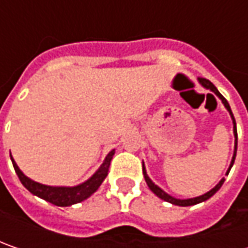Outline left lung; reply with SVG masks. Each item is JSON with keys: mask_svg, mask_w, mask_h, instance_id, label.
Returning <instances> with one entry per match:
<instances>
[{"mask_svg": "<svg viewBox=\"0 0 248 248\" xmlns=\"http://www.w3.org/2000/svg\"><path fill=\"white\" fill-rule=\"evenodd\" d=\"M199 82L204 87V88H207V90H210L211 92H214L215 95L219 98V99L222 100V103H224V106L226 108V110L229 111V114H231V117H232V121H233V134H234V138H236V140H234V153H233V157H232V161H231V166H229V170H228V172L226 174H229V171H231V168H232V166H233L234 163V157H236V150H237V131H236V120H234L233 117V113H232V110H231V106H229V103H228V100L225 99L224 96L219 93V91L217 90V87H215L213 82L210 81V80H207V78H199ZM143 176H145V181H146V184H148L149 189L155 193L156 196H158L160 199H163L164 202H168V203H171V204H175V205H181V207H187V205H195L197 204V203H202V202H205V200H208L211 196H214L219 189H221V186H222V184H224L225 178H222L218 184H217V186H214L210 192H207V193H204V195L199 196V197H193V199H185V200H181V199H175V197H172V196L167 195L166 192L163 190V189H160L157 185H155L153 182H152V179L149 178L148 174H146V170H145V166H143Z\"/></svg>", "mask_w": 248, "mask_h": 248, "instance_id": "left-lung-1", "label": "left lung"}]
</instances>
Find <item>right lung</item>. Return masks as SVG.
<instances>
[{
	"mask_svg": "<svg viewBox=\"0 0 248 248\" xmlns=\"http://www.w3.org/2000/svg\"><path fill=\"white\" fill-rule=\"evenodd\" d=\"M114 155V150H111L109 155L106 156L103 164L99 167V170L91 176L88 181H85L84 184L77 186H48L43 185V184H38L33 179L27 178L24 175L23 172L19 170L17 164L15 163V160H12V164H14L15 171L19 176L20 182L23 184V186L33 195L41 197L44 200L52 203V204L58 205V207H67V205L76 204V203H80L82 200L88 199L92 193H95L98 190V187L102 185V182L105 181V178L109 172V166L111 158Z\"/></svg>",
	"mask_w": 248,
	"mask_h": 248,
	"instance_id": "right-lung-1",
	"label": "right lung"
}]
</instances>
